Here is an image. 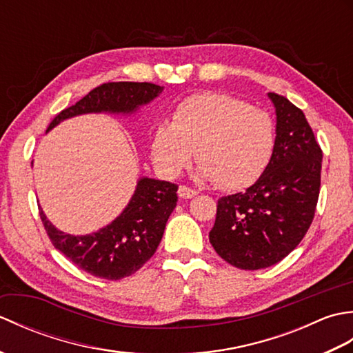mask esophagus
Listing matches in <instances>:
<instances>
[{"label":"esophagus","mask_w":353,"mask_h":353,"mask_svg":"<svg viewBox=\"0 0 353 353\" xmlns=\"http://www.w3.org/2000/svg\"><path fill=\"white\" fill-rule=\"evenodd\" d=\"M177 194H179V197H181V199H192V197H196L199 192L196 190L188 188V186L181 185V186H179Z\"/></svg>","instance_id":"esophagus-1"}]
</instances>
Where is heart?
Returning <instances> with one entry per match:
<instances>
[{"label":"heart","instance_id":"b5f03b06","mask_svg":"<svg viewBox=\"0 0 353 353\" xmlns=\"http://www.w3.org/2000/svg\"><path fill=\"white\" fill-rule=\"evenodd\" d=\"M274 138V123L265 110L226 94L203 92L181 101L172 121L157 125L152 157L163 176L174 177L196 150L201 176L220 188L243 190L267 168Z\"/></svg>","mask_w":353,"mask_h":353}]
</instances>
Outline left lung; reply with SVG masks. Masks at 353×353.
I'll return each instance as SVG.
<instances>
[{"label":"left lung","mask_w":353,"mask_h":353,"mask_svg":"<svg viewBox=\"0 0 353 353\" xmlns=\"http://www.w3.org/2000/svg\"><path fill=\"white\" fill-rule=\"evenodd\" d=\"M276 109L273 154L244 192L221 197L209 232L215 252L241 270L274 265L308 232L320 192L321 148L303 112L268 92Z\"/></svg>","instance_id":"8db88e82"}]
</instances>
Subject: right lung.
Listing matches in <instances>:
<instances>
[{"label":"right lung","instance_id":"obj_1","mask_svg":"<svg viewBox=\"0 0 353 353\" xmlns=\"http://www.w3.org/2000/svg\"><path fill=\"white\" fill-rule=\"evenodd\" d=\"M162 86L138 81H112L92 89L74 106L62 110L48 130L65 119L83 114H134L154 100ZM177 185L141 177L124 211L94 234L71 235L59 230L39 209L43 228L52 245L72 264L101 279L118 281L133 274L153 256L165 224L177 203Z\"/></svg>","mask_w":353,"mask_h":353}]
</instances>
